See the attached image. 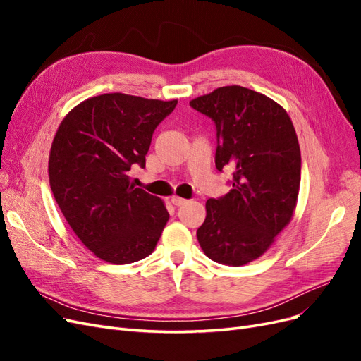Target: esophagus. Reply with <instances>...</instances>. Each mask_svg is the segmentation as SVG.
<instances>
[{
    "instance_id": "esophagus-1",
    "label": "esophagus",
    "mask_w": 361,
    "mask_h": 361,
    "mask_svg": "<svg viewBox=\"0 0 361 361\" xmlns=\"http://www.w3.org/2000/svg\"><path fill=\"white\" fill-rule=\"evenodd\" d=\"M171 203H173L174 206H183L185 203H187V200L182 199V197H178V195H173V197H171Z\"/></svg>"
}]
</instances>
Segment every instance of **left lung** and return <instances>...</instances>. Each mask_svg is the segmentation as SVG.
Returning a JSON list of instances; mask_svg holds the SVG:
<instances>
[{
  "label": "left lung",
  "mask_w": 361,
  "mask_h": 361,
  "mask_svg": "<svg viewBox=\"0 0 361 361\" xmlns=\"http://www.w3.org/2000/svg\"><path fill=\"white\" fill-rule=\"evenodd\" d=\"M190 105L215 125L216 170H232V190L206 202L199 244L218 264L245 265L292 218L301 179L297 134L277 102L241 85L220 87Z\"/></svg>",
  "instance_id": "left-lung-1"
}]
</instances>
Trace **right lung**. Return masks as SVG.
Masks as SVG:
<instances>
[{
    "mask_svg": "<svg viewBox=\"0 0 361 361\" xmlns=\"http://www.w3.org/2000/svg\"><path fill=\"white\" fill-rule=\"evenodd\" d=\"M176 105L123 93L90 97L64 117L52 141L54 197L81 243L110 264L147 257L169 221L161 199L128 174L146 167L152 135Z\"/></svg>",
    "mask_w": 361,
    "mask_h": 361,
    "instance_id": "right-lung-1",
    "label": "right lung"
}]
</instances>
